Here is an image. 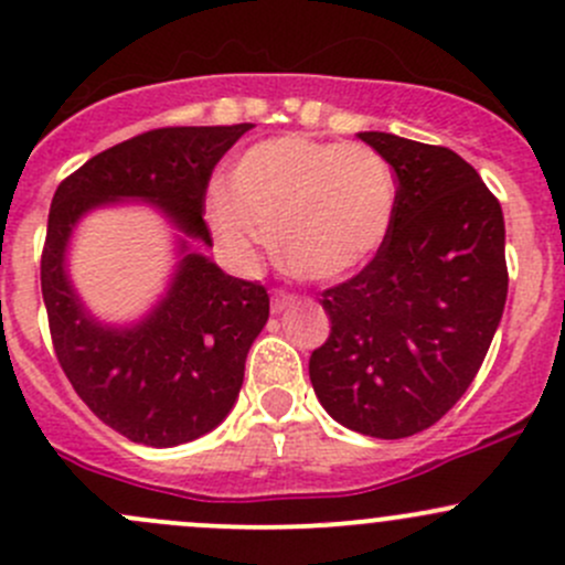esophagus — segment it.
Listing matches in <instances>:
<instances>
[{
    "mask_svg": "<svg viewBox=\"0 0 565 565\" xmlns=\"http://www.w3.org/2000/svg\"><path fill=\"white\" fill-rule=\"evenodd\" d=\"M292 302H295L292 295L284 292V289H273V298H270V308H273V313L287 311V308L292 306Z\"/></svg>",
    "mask_w": 565,
    "mask_h": 565,
    "instance_id": "esophagus-1",
    "label": "esophagus"
}]
</instances>
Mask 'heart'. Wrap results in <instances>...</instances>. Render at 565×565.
<instances>
[{"instance_id": "obj_1", "label": "heart", "mask_w": 565, "mask_h": 565, "mask_svg": "<svg viewBox=\"0 0 565 565\" xmlns=\"http://www.w3.org/2000/svg\"><path fill=\"white\" fill-rule=\"evenodd\" d=\"M218 241L248 265L270 243L289 270L330 281L358 270L387 241L395 175L362 142L281 135L252 146L230 170L227 192L207 203Z\"/></svg>"}]
</instances>
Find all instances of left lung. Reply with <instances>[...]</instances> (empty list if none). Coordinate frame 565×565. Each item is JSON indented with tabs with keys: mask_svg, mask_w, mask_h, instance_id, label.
Returning a JSON list of instances; mask_svg holds the SVG:
<instances>
[{
	"mask_svg": "<svg viewBox=\"0 0 565 565\" xmlns=\"http://www.w3.org/2000/svg\"><path fill=\"white\" fill-rule=\"evenodd\" d=\"M395 170L387 241L322 292L330 335L308 360L335 423L373 438L436 425L471 387L509 292L501 203L452 148L360 132Z\"/></svg>",
	"mask_w": 565,
	"mask_h": 565,
	"instance_id": "obj_1",
	"label": "left lung"
}]
</instances>
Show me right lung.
Masks as SVG:
<instances>
[{
	"instance_id": "add662e5",
	"label": "right lung",
	"mask_w": 565,
	"mask_h": 565,
	"mask_svg": "<svg viewBox=\"0 0 565 565\" xmlns=\"http://www.w3.org/2000/svg\"><path fill=\"white\" fill-rule=\"evenodd\" d=\"M252 127H162L135 135L88 159L53 194L40 259L53 352L81 401L135 444L175 447L227 417L270 298L259 281L233 278L203 254H186L168 298L146 322L132 330L103 328L67 281V237L92 207L140 198L211 246L203 218L207 181Z\"/></svg>"
}]
</instances>
